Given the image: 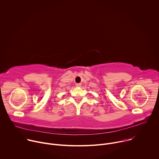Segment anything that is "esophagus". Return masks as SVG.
<instances>
[{"instance_id":"34e87169","label":"esophagus","mask_w":159,"mask_h":159,"mask_svg":"<svg viewBox=\"0 0 159 159\" xmlns=\"http://www.w3.org/2000/svg\"><path fill=\"white\" fill-rule=\"evenodd\" d=\"M75 85H76V87H80L81 86V84H80V83H77V84H75Z\"/></svg>"}]
</instances>
